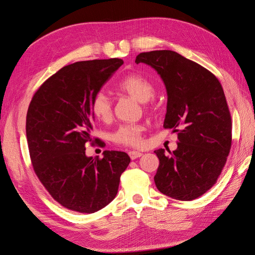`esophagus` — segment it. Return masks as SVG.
<instances>
[{"mask_svg":"<svg viewBox=\"0 0 255 255\" xmlns=\"http://www.w3.org/2000/svg\"><path fill=\"white\" fill-rule=\"evenodd\" d=\"M128 155H129L130 159H136L138 157H140L142 155V153L139 151H129Z\"/></svg>","mask_w":255,"mask_h":255,"instance_id":"34e87169","label":"esophagus"}]
</instances>
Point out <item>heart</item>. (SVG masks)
<instances>
[{
    "instance_id": "heart-1",
    "label": "heart",
    "mask_w": 255,
    "mask_h": 255,
    "mask_svg": "<svg viewBox=\"0 0 255 255\" xmlns=\"http://www.w3.org/2000/svg\"><path fill=\"white\" fill-rule=\"evenodd\" d=\"M117 90L136 98L140 102H148L155 94L153 83L140 74H129L122 79L118 85ZM91 113L95 117L107 122L112 119L113 107L110 98L104 92H98L91 100ZM144 127L141 123H122L111 135L113 142L126 146H139L142 143V133Z\"/></svg>"
}]
</instances>
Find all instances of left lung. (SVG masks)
Segmentation results:
<instances>
[{"mask_svg": "<svg viewBox=\"0 0 255 255\" xmlns=\"http://www.w3.org/2000/svg\"><path fill=\"white\" fill-rule=\"evenodd\" d=\"M155 69L167 89L165 128L177 134V149L154 151L159 166L154 182L168 197L191 201L211 189L227 163L232 120L218 79L207 69L170 50L136 56Z\"/></svg>", "mask_w": 255, "mask_h": 255, "instance_id": "8db88e82", "label": "left lung"}]
</instances>
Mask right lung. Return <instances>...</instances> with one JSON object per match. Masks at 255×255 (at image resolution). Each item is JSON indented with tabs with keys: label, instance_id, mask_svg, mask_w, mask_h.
I'll return each mask as SVG.
<instances>
[{
	"label": "right lung",
	"instance_id": "1",
	"mask_svg": "<svg viewBox=\"0 0 255 255\" xmlns=\"http://www.w3.org/2000/svg\"><path fill=\"white\" fill-rule=\"evenodd\" d=\"M123 64L120 58L65 66L37 89L26 114L34 171L51 197L68 210L91 214L111 203L130 158L126 152L85 154L91 137V100Z\"/></svg>",
	"mask_w": 255,
	"mask_h": 255
}]
</instances>
